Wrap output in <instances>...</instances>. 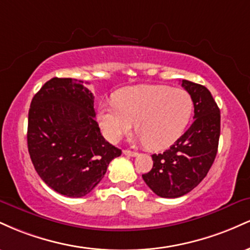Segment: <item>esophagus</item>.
Masks as SVG:
<instances>
[{
	"label": "esophagus",
	"instance_id": "1",
	"mask_svg": "<svg viewBox=\"0 0 250 250\" xmlns=\"http://www.w3.org/2000/svg\"><path fill=\"white\" fill-rule=\"evenodd\" d=\"M123 154L125 155V156H137V153L136 151H133V150H128V149H125V150H123Z\"/></svg>",
	"mask_w": 250,
	"mask_h": 250
}]
</instances>
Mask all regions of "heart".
Instances as JSON below:
<instances>
[{
    "label": "heart",
    "instance_id": "heart-1",
    "mask_svg": "<svg viewBox=\"0 0 250 250\" xmlns=\"http://www.w3.org/2000/svg\"><path fill=\"white\" fill-rule=\"evenodd\" d=\"M194 110L190 94L180 88L139 84L114 94V103H101L97 122L108 141L115 143L134 127L145 146L160 150L185 133Z\"/></svg>",
    "mask_w": 250,
    "mask_h": 250
}]
</instances>
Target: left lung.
<instances>
[{
    "instance_id": "1",
    "label": "left lung",
    "mask_w": 250,
    "mask_h": 250,
    "mask_svg": "<svg viewBox=\"0 0 250 250\" xmlns=\"http://www.w3.org/2000/svg\"><path fill=\"white\" fill-rule=\"evenodd\" d=\"M194 102V122L170 148L154 154L153 168L143 174L157 196L175 199L188 194L206 177L219 147L220 109L205 85L182 80Z\"/></svg>"
}]
</instances>
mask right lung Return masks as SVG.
I'll list each match as a JSON object with an SVG mask.
<instances>
[{"instance_id": "right-lung-1", "label": "right lung", "mask_w": 250, "mask_h": 250, "mask_svg": "<svg viewBox=\"0 0 250 250\" xmlns=\"http://www.w3.org/2000/svg\"><path fill=\"white\" fill-rule=\"evenodd\" d=\"M95 116L93 94L75 79L54 77L31 100L28 151L40 177L59 194H89L122 153L105 141Z\"/></svg>"}]
</instances>
